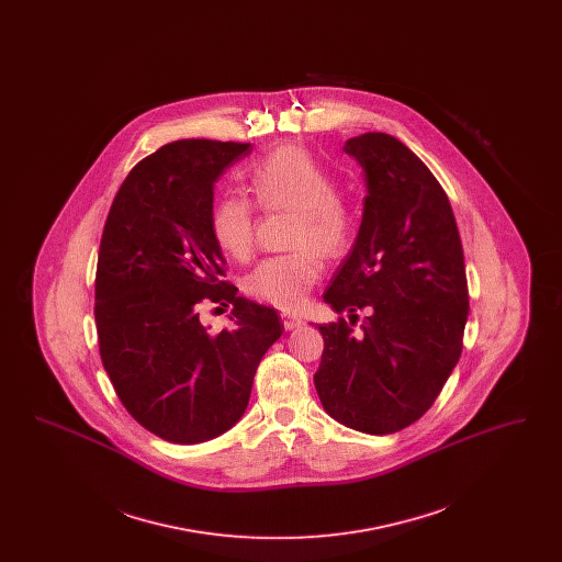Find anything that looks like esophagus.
Here are the masks:
<instances>
[{
	"instance_id": "34e87169",
	"label": "esophagus",
	"mask_w": 562,
	"mask_h": 562,
	"mask_svg": "<svg viewBox=\"0 0 562 562\" xmlns=\"http://www.w3.org/2000/svg\"><path fill=\"white\" fill-rule=\"evenodd\" d=\"M282 322H284V328H286V330H294V328H299V326L305 324L299 316H291V314H282Z\"/></svg>"
}]
</instances>
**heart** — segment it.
<instances>
[{
    "mask_svg": "<svg viewBox=\"0 0 562 562\" xmlns=\"http://www.w3.org/2000/svg\"><path fill=\"white\" fill-rule=\"evenodd\" d=\"M248 188L255 202L266 211H293L291 244L294 252L261 261L246 280V293L273 307L293 312L301 307L321 278V261L337 259L348 250L353 232V213L337 195L335 177L310 151L284 145L248 170ZM211 229L218 248L246 259L255 240V206L248 198L227 193L216 200Z\"/></svg>",
    "mask_w": 562,
    "mask_h": 562,
    "instance_id": "obj_1",
    "label": "heart"
}]
</instances>
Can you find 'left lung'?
I'll use <instances>...</instances> for the list:
<instances>
[{"label": "left lung", "mask_w": 562, "mask_h": 562, "mask_svg": "<svg viewBox=\"0 0 562 562\" xmlns=\"http://www.w3.org/2000/svg\"><path fill=\"white\" fill-rule=\"evenodd\" d=\"M344 151L362 166L367 198L324 301L349 323L358 308L370 316L360 336L344 318L318 326L314 383L335 422L383 436L415 424L459 362L470 312L463 248L445 189L396 136L360 134Z\"/></svg>", "instance_id": "1"}]
</instances>
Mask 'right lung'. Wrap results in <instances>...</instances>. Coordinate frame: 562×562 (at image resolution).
Instances as JSON below:
<instances>
[{
  "mask_svg": "<svg viewBox=\"0 0 562 562\" xmlns=\"http://www.w3.org/2000/svg\"><path fill=\"white\" fill-rule=\"evenodd\" d=\"M250 151V143H168L134 166L105 221L94 282L101 360L126 411L175 445L240 422L257 367L284 330L276 310L221 280L211 229L216 179ZM204 300L235 305L229 329L201 324Z\"/></svg>",
  "mask_w": 562,
  "mask_h": 562,
  "instance_id": "obj_1",
  "label": "right lung"
}]
</instances>
